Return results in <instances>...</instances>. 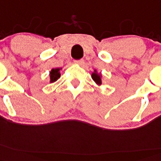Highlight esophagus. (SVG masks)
<instances>
[{
    "mask_svg": "<svg viewBox=\"0 0 161 161\" xmlns=\"http://www.w3.org/2000/svg\"><path fill=\"white\" fill-rule=\"evenodd\" d=\"M83 60L82 59H80V60H75V64H78V65H82L83 64Z\"/></svg>",
    "mask_w": 161,
    "mask_h": 161,
    "instance_id": "34e87169",
    "label": "esophagus"
}]
</instances>
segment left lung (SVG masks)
Instances as JSON below:
<instances>
[{
  "label": "left lung",
  "instance_id": "8db88e82",
  "mask_svg": "<svg viewBox=\"0 0 161 161\" xmlns=\"http://www.w3.org/2000/svg\"><path fill=\"white\" fill-rule=\"evenodd\" d=\"M92 76L93 80H94L96 83H98V84H101V79H100V75H98V74H96V73H93Z\"/></svg>",
  "mask_w": 161,
  "mask_h": 161
}]
</instances>
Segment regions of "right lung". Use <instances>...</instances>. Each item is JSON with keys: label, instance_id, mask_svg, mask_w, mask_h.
Masks as SVG:
<instances>
[{"label": "right lung", "instance_id": "add662e5", "mask_svg": "<svg viewBox=\"0 0 161 161\" xmlns=\"http://www.w3.org/2000/svg\"><path fill=\"white\" fill-rule=\"evenodd\" d=\"M60 69L57 68V69H53L50 72V82H53L55 81H57V79L60 78V73H59Z\"/></svg>", "mask_w": 161, "mask_h": 161}]
</instances>
